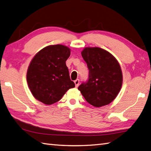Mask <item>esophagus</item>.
Wrapping results in <instances>:
<instances>
[{
    "mask_svg": "<svg viewBox=\"0 0 151 151\" xmlns=\"http://www.w3.org/2000/svg\"><path fill=\"white\" fill-rule=\"evenodd\" d=\"M74 83H75L76 87V88L78 87V86H79V79H77L75 80V81H74Z\"/></svg>",
    "mask_w": 151,
    "mask_h": 151,
    "instance_id": "34e87169",
    "label": "esophagus"
}]
</instances>
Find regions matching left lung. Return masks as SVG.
Masks as SVG:
<instances>
[{"label": "left lung", "mask_w": 151, "mask_h": 151, "mask_svg": "<svg viewBox=\"0 0 151 151\" xmlns=\"http://www.w3.org/2000/svg\"><path fill=\"white\" fill-rule=\"evenodd\" d=\"M89 69L88 80L78 89L88 102L96 107L108 105L116 99L123 84L119 62L109 52L98 47L81 52Z\"/></svg>", "instance_id": "left-lung-1"}]
</instances>
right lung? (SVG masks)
Returning a JSON list of instances; mask_svg holds the SVG:
<instances>
[{
	"instance_id": "add662e5",
	"label": "right lung",
	"mask_w": 151,
	"mask_h": 151,
	"mask_svg": "<svg viewBox=\"0 0 151 151\" xmlns=\"http://www.w3.org/2000/svg\"><path fill=\"white\" fill-rule=\"evenodd\" d=\"M70 55V48L57 44L44 47L34 56L28 68L27 81L35 99L46 105L53 104L75 87L66 65Z\"/></svg>"
}]
</instances>
